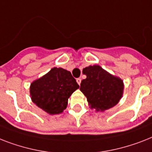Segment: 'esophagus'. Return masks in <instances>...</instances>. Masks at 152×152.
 <instances>
[{
	"instance_id": "esophagus-1",
	"label": "esophagus",
	"mask_w": 152,
	"mask_h": 152,
	"mask_svg": "<svg viewBox=\"0 0 152 152\" xmlns=\"http://www.w3.org/2000/svg\"><path fill=\"white\" fill-rule=\"evenodd\" d=\"M76 82H77V83H78V84L80 85V83H81V79H80V78H77V79H76Z\"/></svg>"
}]
</instances>
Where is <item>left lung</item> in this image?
<instances>
[{
	"instance_id": "left-lung-1",
	"label": "left lung",
	"mask_w": 152,
	"mask_h": 152,
	"mask_svg": "<svg viewBox=\"0 0 152 152\" xmlns=\"http://www.w3.org/2000/svg\"><path fill=\"white\" fill-rule=\"evenodd\" d=\"M87 78L80 90L87 97L89 105L97 111H105L118 104L123 94V81L112 76L99 65H90L83 69Z\"/></svg>"
}]
</instances>
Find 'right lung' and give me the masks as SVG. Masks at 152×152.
Masks as SVG:
<instances>
[{"instance_id":"right-lung-1","label":"right lung","mask_w":152,"mask_h":152,"mask_svg":"<svg viewBox=\"0 0 152 152\" xmlns=\"http://www.w3.org/2000/svg\"><path fill=\"white\" fill-rule=\"evenodd\" d=\"M80 87L69 71L53 68L30 85L33 102L50 115L60 114L68 104V99Z\"/></svg>"}]
</instances>
